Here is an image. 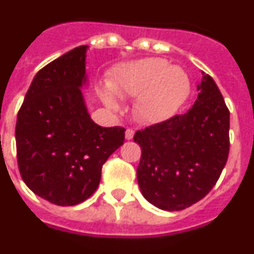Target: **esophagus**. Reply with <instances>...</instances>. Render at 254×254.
I'll return each instance as SVG.
<instances>
[{
    "mask_svg": "<svg viewBox=\"0 0 254 254\" xmlns=\"http://www.w3.org/2000/svg\"><path fill=\"white\" fill-rule=\"evenodd\" d=\"M134 137V130H131V129H127V131H125V138H127V140L133 139Z\"/></svg>",
    "mask_w": 254,
    "mask_h": 254,
    "instance_id": "34e87169",
    "label": "esophagus"
}]
</instances>
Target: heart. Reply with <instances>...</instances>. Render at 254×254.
Returning a JSON list of instances; mask_svg holds the SVG:
<instances>
[{
	"mask_svg": "<svg viewBox=\"0 0 254 254\" xmlns=\"http://www.w3.org/2000/svg\"><path fill=\"white\" fill-rule=\"evenodd\" d=\"M108 87L101 90L102 101L108 108H120L115 95L123 99L137 98L138 119L147 124H160L172 119L186 103L192 84L180 65H170L161 58H142L119 65Z\"/></svg>",
	"mask_w": 254,
	"mask_h": 254,
	"instance_id": "b5f03b06",
	"label": "heart"
}]
</instances>
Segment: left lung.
Returning a JSON list of instances; mask_svg holds the SVG:
<instances>
[{
    "label": "left lung",
    "instance_id": "obj_1",
    "mask_svg": "<svg viewBox=\"0 0 254 254\" xmlns=\"http://www.w3.org/2000/svg\"><path fill=\"white\" fill-rule=\"evenodd\" d=\"M201 74L192 108L134 135L142 148L140 192L163 210L186 209L203 199L229 157L230 112L214 80Z\"/></svg>",
    "mask_w": 254,
    "mask_h": 254
}]
</instances>
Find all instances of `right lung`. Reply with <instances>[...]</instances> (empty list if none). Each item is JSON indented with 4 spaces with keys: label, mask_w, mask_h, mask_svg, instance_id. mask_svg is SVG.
<instances>
[{
    "label": "right lung",
    "mask_w": 254,
    "mask_h": 254,
    "mask_svg": "<svg viewBox=\"0 0 254 254\" xmlns=\"http://www.w3.org/2000/svg\"><path fill=\"white\" fill-rule=\"evenodd\" d=\"M87 45L68 51L32 81L18 114V165L29 189L62 206L82 203L99 186L102 167L124 144L125 129L91 120L82 89L89 87Z\"/></svg>",
    "instance_id": "right-lung-1"
}]
</instances>
